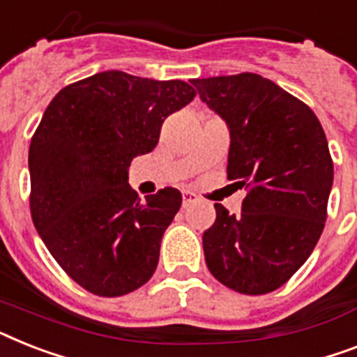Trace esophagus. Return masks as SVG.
I'll return each instance as SVG.
<instances>
[{
	"instance_id": "obj_1",
	"label": "esophagus",
	"mask_w": 357,
	"mask_h": 357,
	"mask_svg": "<svg viewBox=\"0 0 357 357\" xmlns=\"http://www.w3.org/2000/svg\"><path fill=\"white\" fill-rule=\"evenodd\" d=\"M198 202V196L194 192H188V190H185L183 192V207H188V205H192Z\"/></svg>"
}]
</instances>
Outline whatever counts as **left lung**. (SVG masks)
Instances as JSON below:
<instances>
[{
	"label": "left lung",
	"mask_w": 357,
	"mask_h": 357,
	"mask_svg": "<svg viewBox=\"0 0 357 357\" xmlns=\"http://www.w3.org/2000/svg\"><path fill=\"white\" fill-rule=\"evenodd\" d=\"M192 86L227 124V178L248 188L238 216L214 204L205 262L238 294H269L306 262L323 233L334 183L326 135L306 104L260 75L194 78Z\"/></svg>",
	"instance_id": "left-lung-1"
}]
</instances>
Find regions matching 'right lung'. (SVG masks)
Listing matches in <instances>:
<instances>
[{
  "label": "right lung",
  "mask_w": 357,
  "mask_h": 357,
  "mask_svg": "<svg viewBox=\"0 0 357 357\" xmlns=\"http://www.w3.org/2000/svg\"><path fill=\"white\" fill-rule=\"evenodd\" d=\"M194 95L183 80L102 71L60 89L43 113L29 146L34 227L60 268L91 294L126 295L158 268L181 192L167 187L141 202L128 169L155 149L165 119Z\"/></svg>",
  "instance_id": "1"
}]
</instances>
